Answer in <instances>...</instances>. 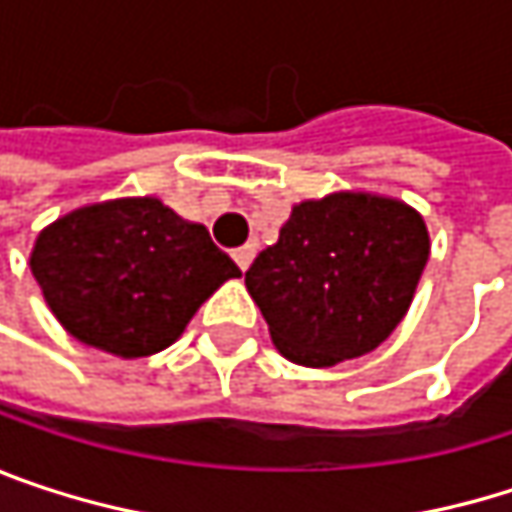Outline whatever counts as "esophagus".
I'll use <instances>...</instances> for the list:
<instances>
[{
	"instance_id": "obj_1",
	"label": "esophagus",
	"mask_w": 512,
	"mask_h": 512,
	"mask_svg": "<svg viewBox=\"0 0 512 512\" xmlns=\"http://www.w3.org/2000/svg\"><path fill=\"white\" fill-rule=\"evenodd\" d=\"M234 260H237V266L246 272L249 266H252V260H255V246H243V249H234Z\"/></svg>"
}]
</instances>
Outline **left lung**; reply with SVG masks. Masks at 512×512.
<instances>
[{
	"label": "left lung",
	"mask_w": 512,
	"mask_h": 512,
	"mask_svg": "<svg viewBox=\"0 0 512 512\" xmlns=\"http://www.w3.org/2000/svg\"><path fill=\"white\" fill-rule=\"evenodd\" d=\"M430 257L418 210L370 192L302 201L246 272L272 344L305 367L376 350L406 317Z\"/></svg>",
	"instance_id": "1"
}]
</instances>
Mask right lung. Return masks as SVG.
Here are the masks:
<instances>
[{
	"label": "right lung",
	"instance_id": "obj_1",
	"mask_svg": "<svg viewBox=\"0 0 512 512\" xmlns=\"http://www.w3.org/2000/svg\"><path fill=\"white\" fill-rule=\"evenodd\" d=\"M29 266L55 320L76 341L121 358L171 347L201 302L240 275L204 225L159 198L88 204L55 219Z\"/></svg>",
	"mask_w": 512,
	"mask_h": 512
}]
</instances>
